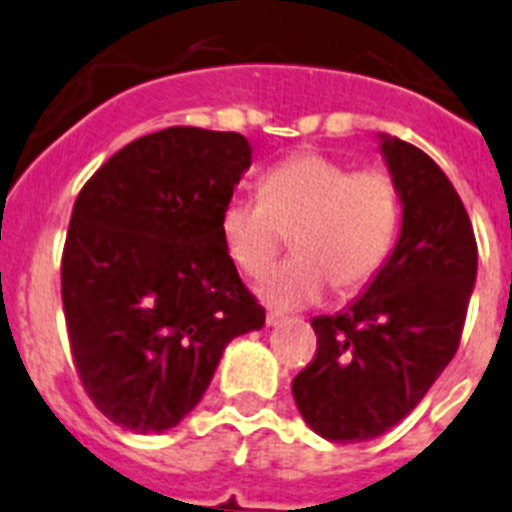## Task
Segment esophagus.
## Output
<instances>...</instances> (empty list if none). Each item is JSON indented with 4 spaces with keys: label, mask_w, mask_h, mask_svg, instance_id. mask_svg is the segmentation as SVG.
<instances>
[{
    "label": "esophagus",
    "mask_w": 512,
    "mask_h": 512,
    "mask_svg": "<svg viewBox=\"0 0 512 512\" xmlns=\"http://www.w3.org/2000/svg\"><path fill=\"white\" fill-rule=\"evenodd\" d=\"M283 320H286L283 312H276V309H268V315H265V322H268V325H281Z\"/></svg>",
    "instance_id": "1"
}]
</instances>
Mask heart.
Returning a JSON list of instances; mask_svg holds the SVG:
<instances>
[{
	"mask_svg": "<svg viewBox=\"0 0 512 512\" xmlns=\"http://www.w3.org/2000/svg\"><path fill=\"white\" fill-rule=\"evenodd\" d=\"M401 223V197L382 169L354 171L322 153H296L270 166L260 197L234 195L221 210V239L244 276L260 278L289 236L294 257L263 281L265 302L299 309L328 289L341 296L375 281Z\"/></svg>",
	"mask_w": 512,
	"mask_h": 512,
	"instance_id": "b5f03b06",
	"label": "heart"
}]
</instances>
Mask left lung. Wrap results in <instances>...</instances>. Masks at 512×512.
Segmentation results:
<instances>
[{"label": "left lung", "instance_id": "left-lung-1", "mask_svg": "<svg viewBox=\"0 0 512 512\" xmlns=\"http://www.w3.org/2000/svg\"><path fill=\"white\" fill-rule=\"evenodd\" d=\"M403 203L393 255L338 315L312 320L317 351L291 393L304 422L333 442H364L416 409L461 343L476 281V236L432 158L382 140Z\"/></svg>", "mask_w": 512, "mask_h": 512}]
</instances>
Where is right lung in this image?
I'll list each match as a JSON object with an SVG mask.
<instances>
[{
	"label": "right lung",
	"instance_id": "add662e5",
	"mask_svg": "<svg viewBox=\"0 0 512 512\" xmlns=\"http://www.w3.org/2000/svg\"><path fill=\"white\" fill-rule=\"evenodd\" d=\"M249 156L239 132L169 127L124 145L77 195L62 252L67 338L85 393L119 427H176L226 343L263 328L218 229Z\"/></svg>",
	"mask_w": 512,
	"mask_h": 512
}]
</instances>
